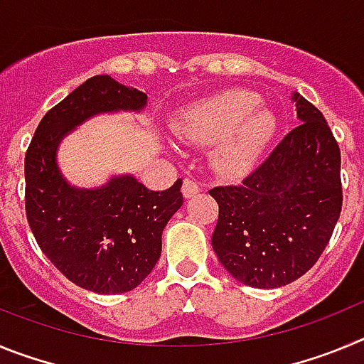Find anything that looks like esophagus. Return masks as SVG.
I'll return each mask as SVG.
<instances>
[{
	"label": "esophagus",
	"instance_id": "obj_1",
	"mask_svg": "<svg viewBox=\"0 0 364 364\" xmlns=\"http://www.w3.org/2000/svg\"><path fill=\"white\" fill-rule=\"evenodd\" d=\"M198 193H200V184L195 182V180L186 178L184 184H182V195H184V198H193Z\"/></svg>",
	"mask_w": 364,
	"mask_h": 364
}]
</instances>
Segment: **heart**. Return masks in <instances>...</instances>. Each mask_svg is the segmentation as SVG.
I'll use <instances>...</instances> for the list:
<instances>
[{
  "mask_svg": "<svg viewBox=\"0 0 364 364\" xmlns=\"http://www.w3.org/2000/svg\"><path fill=\"white\" fill-rule=\"evenodd\" d=\"M178 136L211 149V166L228 178L250 173L277 136L279 118L253 92L230 89L189 104L176 118Z\"/></svg>",
  "mask_w": 364,
  "mask_h": 364,
  "instance_id": "obj_1",
  "label": "heart"
}]
</instances>
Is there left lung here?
<instances>
[{
	"instance_id": "obj_1",
	"label": "left lung",
	"mask_w": 364,
	"mask_h": 364,
	"mask_svg": "<svg viewBox=\"0 0 364 364\" xmlns=\"http://www.w3.org/2000/svg\"><path fill=\"white\" fill-rule=\"evenodd\" d=\"M299 124L239 186H218L211 246L231 277L281 288L317 262L343 205L341 153L326 120L290 92Z\"/></svg>"
}]
</instances>
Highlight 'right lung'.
Masks as SVG:
<instances>
[{
    "mask_svg": "<svg viewBox=\"0 0 364 364\" xmlns=\"http://www.w3.org/2000/svg\"><path fill=\"white\" fill-rule=\"evenodd\" d=\"M147 95L98 74L54 105L38 125L25 156V210L45 257L69 281L95 294L136 288L162 253V233L180 205L182 180L151 191L131 173L96 188L63 176L58 149L98 114L142 112Z\"/></svg>",
    "mask_w": 364,
    "mask_h": 364,
    "instance_id": "obj_1",
    "label": "right lung"
}]
</instances>
